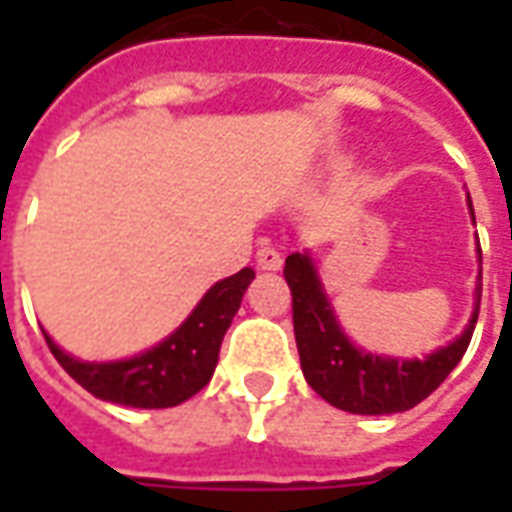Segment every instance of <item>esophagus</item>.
Masks as SVG:
<instances>
[{
	"mask_svg": "<svg viewBox=\"0 0 512 512\" xmlns=\"http://www.w3.org/2000/svg\"><path fill=\"white\" fill-rule=\"evenodd\" d=\"M255 257L257 266L263 268V271H279L282 268V255H279L274 246H260Z\"/></svg>",
	"mask_w": 512,
	"mask_h": 512,
	"instance_id": "1",
	"label": "esophagus"
}]
</instances>
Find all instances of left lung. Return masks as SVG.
Returning a JSON list of instances; mask_svg holds the SVG:
<instances>
[{
	"label": "left lung",
	"instance_id": "left-lung-1",
	"mask_svg": "<svg viewBox=\"0 0 512 512\" xmlns=\"http://www.w3.org/2000/svg\"><path fill=\"white\" fill-rule=\"evenodd\" d=\"M469 211L474 208L469 200ZM483 263V255H480ZM285 282L293 296V332L307 384L332 406L351 414H395L408 411L439 389L472 343L480 312L483 282H477V304L466 332L428 359H389L359 351L340 329L332 304L323 293L310 255L293 252L285 260Z\"/></svg>",
	"mask_w": 512,
	"mask_h": 512
}]
</instances>
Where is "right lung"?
<instances>
[{"mask_svg":"<svg viewBox=\"0 0 512 512\" xmlns=\"http://www.w3.org/2000/svg\"><path fill=\"white\" fill-rule=\"evenodd\" d=\"M252 279L255 271L241 268L233 277L216 282L178 332L134 359L79 362L54 345L49 334L43 337L62 370L90 395L131 408L178 406L211 381L224 332L230 329Z\"/></svg>","mask_w":512,"mask_h":512,"instance_id":"right-lung-1","label":"right lung"}]
</instances>
